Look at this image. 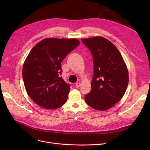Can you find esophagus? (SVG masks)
<instances>
[{"label":"esophagus","mask_w":150,"mask_h":150,"mask_svg":"<svg viewBox=\"0 0 150 150\" xmlns=\"http://www.w3.org/2000/svg\"><path fill=\"white\" fill-rule=\"evenodd\" d=\"M80 85H81V83L80 82H77V83H75V86L76 87V88H79L80 86Z\"/></svg>","instance_id":"obj_1"}]
</instances>
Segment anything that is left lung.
<instances>
[{"mask_svg":"<svg viewBox=\"0 0 150 150\" xmlns=\"http://www.w3.org/2000/svg\"><path fill=\"white\" fill-rule=\"evenodd\" d=\"M90 50L93 63L91 90L84 96L87 104L105 111L120 101L128 84V72L117 47L108 39L96 36L82 39Z\"/></svg>","mask_w":150,"mask_h":150,"instance_id":"1","label":"left lung"}]
</instances>
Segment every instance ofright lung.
I'll return each instance as SVG.
<instances>
[{"mask_svg": "<svg viewBox=\"0 0 150 150\" xmlns=\"http://www.w3.org/2000/svg\"><path fill=\"white\" fill-rule=\"evenodd\" d=\"M80 41L74 39L47 38L31 49L22 69V77L29 97L39 106L57 109L68 98L70 85L62 76L61 64Z\"/></svg>", "mask_w": 150, "mask_h": 150, "instance_id": "obj_1", "label": "right lung"}]
</instances>
